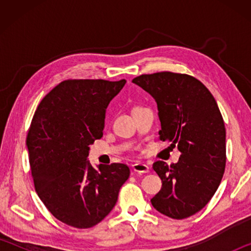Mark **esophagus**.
Returning <instances> with one entry per match:
<instances>
[{
	"instance_id": "34e87169",
	"label": "esophagus",
	"mask_w": 251,
	"mask_h": 251,
	"mask_svg": "<svg viewBox=\"0 0 251 251\" xmlns=\"http://www.w3.org/2000/svg\"><path fill=\"white\" fill-rule=\"evenodd\" d=\"M133 171L136 173H148L150 172V167L144 163H136L133 165Z\"/></svg>"
}]
</instances>
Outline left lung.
Wrapping results in <instances>:
<instances>
[{
    "mask_svg": "<svg viewBox=\"0 0 251 251\" xmlns=\"http://www.w3.org/2000/svg\"><path fill=\"white\" fill-rule=\"evenodd\" d=\"M133 83L156 100L160 141L180 151L176 164L152 165L163 186L151 205L174 219L190 217L214 196L226 167V128L217 101L201 80L187 74H144Z\"/></svg>",
    "mask_w": 251,
    "mask_h": 251,
    "instance_id": "obj_1",
    "label": "left lung"
}]
</instances>
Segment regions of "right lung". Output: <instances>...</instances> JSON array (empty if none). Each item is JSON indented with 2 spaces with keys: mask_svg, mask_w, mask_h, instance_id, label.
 <instances>
[{
  "mask_svg": "<svg viewBox=\"0 0 251 251\" xmlns=\"http://www.w3.org/2000/svg\"><path fill=\"white\" fill-rule=\"evenodd\" d=\"M125 79H67L37 106L26 146L37 195L55 218L75 228L100 223L117 201L128 179L125 164L87 160L90 145L103 136L109 101Z\"/></svg>",
  "mask_w": 251,
  "mask_h": 251,
  "instance_id": "obj_1",
  "label": "right lung"
}]
</instances>
